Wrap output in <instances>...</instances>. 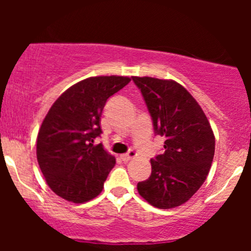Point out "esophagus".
Listing matches in <instances>:
<instances>
[{
  "mask_svg": "<svg viewBox=\"0 0 251 251\" xmlns=\"http://www.w3.org/2000/svg\"><path fill=\"white\" fill-rule=\"evenodd\" d=\"M136 156H137V154H136L133 151H128V153L123 154V155H121V159H123V161L127 163V161H130V160H132V159H135Z\"/></svg>",
  "mask_w": 251,
  "mask_h": 251,
  "instance_id": "1",
  "label": "esophagus"
}]
</instances>
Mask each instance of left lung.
Instances as JSON below:
<instances>
[{"instance_id":"obj_1","label":"left lung","mask_w":251,"mask_h":251,"mask_svg":"<svg viewBox=\"0 0 251 251\" xmlns=\"http://www.w3.org/2000/svg\"><path fill=\"white\" fill-rule=\"evenodd\" d=\"M141 90L164 153L151 159V174L138 193L159 209L184 204L206 179L215 154L209 120L191 93L174 80L132 76Z\"/></svg>"}]
</instances>
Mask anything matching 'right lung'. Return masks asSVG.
<instances>
[{"instance_id":"1","label":"right lung","mask_w":251,"mask_h":251,"mask_svg":"<svg viewBox=\"0 0 251 251\" xmlns=\"http://www.w3.org/2000/svg\"><path fill=\"white\" fill-rule=\"evenodd\" d=\"M131 81L127 76L88 77L68 88L42 121L36 156L50 188L75 204L96 198L115 165L100 136V115L107 100Z\"/></svg>"}]
</instances>
